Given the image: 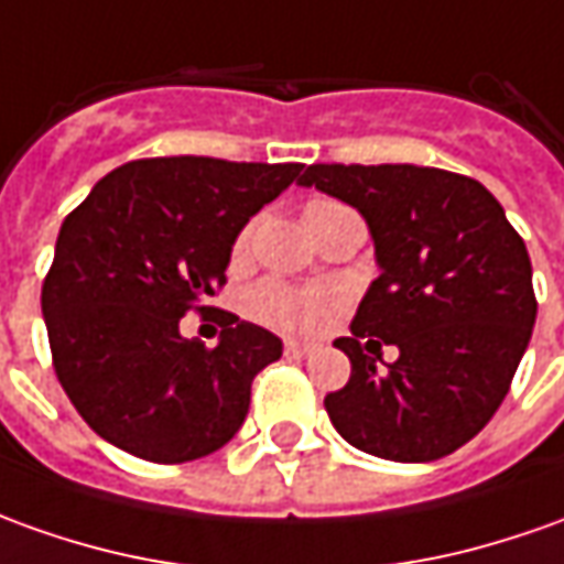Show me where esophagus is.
I'll list each match as a JSON object with an SVG mask.
<instances>
[{
  "label": "esophagus",
  "instance_id": "esophagus-1",
  "mask_svg": "<svg viewBox=\"0 0 564 564\" xmlns=\"http://www.w3.org/2000/svg\"><path fill=\"white\" fill-rule=\"evenodd\" d=\"M313 344H301V340H285V352L289 356H294V359H304V356H310L313 352Z\"/></svg>",
  "mask_w": 564,
  "mask_h": 564
}]
</instances>
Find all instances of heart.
I'll return each instance as SVG.
<instances>
[{
    "label": "heart",
    "instance_id": "obj_1",
    "mask_svg": "<svg viewBox=\"0 0 564 564\" xmlns=\"http://www.w3.org/2000/svg\"><path fill=\"white\" fill-rule=\"evenodd\" d=\"M328 208H334L332 202H313L306 205L304 220L306 227L322 217ZM248 248V230L239 232L232 254L239 258ZM251 313L258 319L270 322L275 328H285V332H316L325 319L332 316V310L337 306V294L325 289H289L282 282H260L258 289L251 291Z\"/></svg>",
    "mask_w": 564,
    "mask_h": 564
}]
</instances>
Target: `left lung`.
Masks as SVG:
<instances>
[{
  "instance_id": "obj_1",
  "label": "left lung",
  "mask_w": 564,
  "mask_h": 564,
  "mask_svg": "<svg viewBox=\"0 0 564 564\" xmlns=\"http://www.w3.org/2000/svg\"><path fill=\"white\" fill-rule=\"evenodd\" d=\"M297 184L365 217L380 270L352 337L334 340L352 365L347 387L325 395L334 430L399 464L457 452L495 417L538 319L522 236L479 181L454 171L310 165ZM362 336L366 348L393 343L400 359L380 372Z\"/></svg>"
}]
</instances>
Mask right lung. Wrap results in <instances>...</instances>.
<instances>
[{"label": "right lung", "mask_w": 564, "mask_h": 564, "mask_svg": "<svg viewBox=\"0 0 564 564\" xmlns=\"http://www.w3.org/2000/svg\"><path fill=\"white\" fill-rule=\"evenodd\" d=\"M301 169L138 159L100 177L64 220L42 316L57 380L97 436L184 464L239 433L251 380L282 356V340L227 313L208 349L181 334V319L227 282L236 236Z\"/></svg>", "instance_id": "right-lung-1"}]
</instances>
